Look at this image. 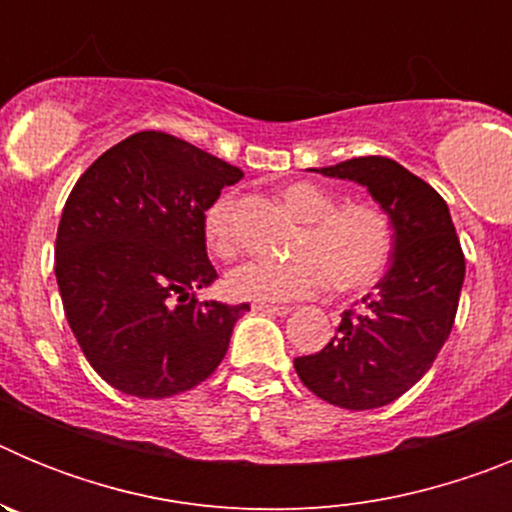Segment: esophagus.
<instances>
[{
  "instance_id": "esophagus-1",
  "label": "esophagus",
  "mask_w": 512,
  "mask_h": 512,
  "mask_svg": "<svg viewBox=\"0 0 512 512\" xmlns=\"http://www.w3.org/2000/svg\"><path fill=\"white\" fill-rule=\"evenodd\" d=\"M253 310H259V312H266V315H289L292 312V307L289 305H253Z\"/></svg>"
}]
</instances>
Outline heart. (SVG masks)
Returning a JSON list of instances; mask_svg holds the SVG:
<instances>
[{
  "label": "heart",
  "instance_id": "b5f03b06",
  "mask_svg": "<svg viewBox=\"0 0 512 512\" xmlns=\"http://www.w3.org/2000/svg\"><path fill=\"white\" fill-rule=\"evenodd\" d=\"M282 200L305 223L295 241L297 259L235 266L223 279L230 300L261 305L300 300L315 295L323 282L336 295H359L379 282L392 256V228L382 210L361 202L338 205L336 194L312 182L287 184ZM202 235L215 256L233 259L238 238L230 194H220L207 207Z\"/></svg>",
  "mask_w": 512,
  "mask_h": 512
}]
</instances>
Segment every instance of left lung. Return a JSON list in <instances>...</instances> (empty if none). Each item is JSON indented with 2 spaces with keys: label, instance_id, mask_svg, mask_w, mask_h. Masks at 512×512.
Listing matches in <instances>:
<instances>
[{
  "label": "left lung",
  "instance_id": "1",
  "mask_svg": "<svg viewBox=\"0 0 512 512\" xmlns=\"http://www.w3.org/2000/svg\"><path fill=\"white\" fill-rule=\"evenodd\" d=\"M356 182L390 217L392 261L356 310H346L323 351L295 372L320 400L346 410L390 405L413 387L451 333L464 253L441 194L392 158L359 156L310 169Z\"/></svg>",
  "mask_w": 512,
  "mask_h": 512
}]
</instances>
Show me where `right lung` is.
Returning <instances> with one entry per match:
<instances>
[{
	"instance_id": "add662e5",
	"label": "right lung",
	"mask_w": 512,
	"mask_h": 512,
	"mask_svg": "<svg viewBox=\"0 0 512 512\" xmlns=\"http://www.w3.org/2000/svg\"><path fill=\"white\" fill-rule=\"evenodd\" d=\"M238 166L174 135L135 133L71 189L56 235L63 310L94 372L146 400L205 382L248 305L200 300L215 282L202 215Z\"/></svg>"
}]
</instances>
